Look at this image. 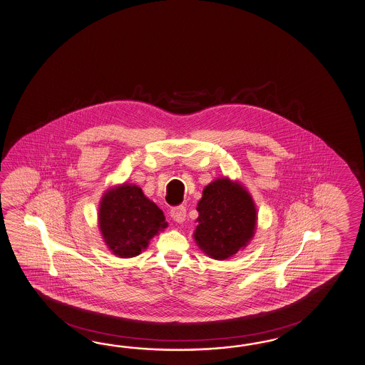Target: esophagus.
Returning <instances> with one entry per match:
<instances>
[{"instance_id":"esophagus-1","label":"esophagus","mask_w":365,"mask_h":365,"mask_svg":"<svg viewBox=\"0 0 365 365\" xmlns=\"http://www.w3.org/2000/svg\"><path fill=\"white\" fill-rule=\"evenodd\" d=\"M171 217L174 219V222L177 223H183L186 220V207L185 206H178L171 210Z\"/></svg>"}]
</instances>
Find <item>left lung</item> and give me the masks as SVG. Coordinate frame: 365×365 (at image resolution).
I'll return each instance as SVG.
<instances>
[{"instance_id": "8db88e82", "label": "left lung", "mask_w": 365, "mask_h": 365, "mask_svg": "<svg viewBox=\"0 0 365 365\" xmlns=\"http://www.w3.org/2000/svg\"><path fill=\"white\" fill-rule=\"evenodd\" d=\"M194 239L215 260H226L243 250L257 230V207L239 182L219 178L203 190L197 202Z\"/></svg>"}]
</instances>
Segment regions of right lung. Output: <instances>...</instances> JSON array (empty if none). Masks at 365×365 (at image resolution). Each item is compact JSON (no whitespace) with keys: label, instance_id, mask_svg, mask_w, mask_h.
<instances>
[{"label":"right lung","instance_id":"1","mask_svg":"<svg viewBox=\"0 0 365 365\" xmlns=\"http://www.w3.org/2000/svg\"><path fill=\"white\" fill-rule=\"evenodd\" d=\"M99 230L114 255L137 257L151 237L168 227L163 211L135 185L123 183L108 190L101 199Z\"/></svg>","mask_w":365,"mask_h":365}]
</instances>
